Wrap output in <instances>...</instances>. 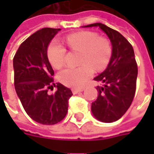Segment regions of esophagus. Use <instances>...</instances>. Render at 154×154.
Instances as JSON below:
<instances>
[{
    "mask_svg": "<svg viewBox=\"0 0 154 154\" xmlns=\"http://www.w3.org/2000/svg\"><path fill=\"white\" fill-rule=\"evenodd\" d=\"M83 91H84V88H73V89H72V93H73L74 94H78V93H80V92H83Z\"/></svg>",
    "mask_w": 154,
    "mask_h": 154,
    "instance_id": "esophagus-1",
    "label": "esophagus"
}]
</instances>
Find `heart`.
<instances>
[{
  "instance_id": "heart-1",
  "label": "heart",
  "mask_w": 154,
  "mask_h": 154,
  "mask_svg": "<svg viewBox=\"0 0 154 154\" xmlns=\"http://www.w3.org/2000/svg\"><path fill=\"white\" fill-rule=\"evenodd\" d=\"M66 43L71 51L81 52L78 68H67L61 70L58 79L67 86L81 87L94 74V67L97 70L104 69L110 61L112 47L105 37L99 36L96 33L82 31L67 36ZM67 51L65 47L57 41L50 44L47 56L51 65L60 69L65 62Z\"/></svg>"
}]
</instances>
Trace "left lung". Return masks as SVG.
Masks as SVG:
<instances>
[{
  "label": "left lung",
  "instance_id": "obj_1",
  "mask_svg": "<svg viewBox=\"0 0 154 154\" xmlns=\"http://www.w3.org/2000/svg\"><path fill=\"white\" fill-rule=\"evenodd\" d=\"M98 26L110 40L112 55L107 69L95 81L103 83L97 86L98 97L92 103L93 115L100 121L110 123L119 119L130 107L136 94L137 64L130 43L118 31L102 23L87 25L85 27Z\"/></svg>",
  "mask_w": 154,
  "mask_h": 154
}]
</instances>
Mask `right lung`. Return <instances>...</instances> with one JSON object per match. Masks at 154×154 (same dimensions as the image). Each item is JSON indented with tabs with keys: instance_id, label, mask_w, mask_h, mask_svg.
<instances>
[{
	"instance_id": "add662e5",
	"label": "right lung",
	"mask_w": 154,
	"mask_h": 154,
	"mask_svg": "<svg viewBox=\"0 0 154 154\" xmlns=\"http://www.w3.org/2000/svg\"><path fill=\"white\" fill-rule=\"evenodd\" d=\"M60 30L45 27L36 31L20 45L13 58L16 93L27 115L43 125L61 121L73 95L69 88L53 83L54 71L47 56L49 44ZM53 85L57 91L49 95Z\"/></svg>"
}]
</instances>
